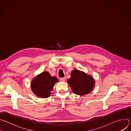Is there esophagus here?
I'll use <instances>...</instances> for the list:
<instances>
[{"label": "esophagus", "instance_id": "1", "mask_svg": "<svg viewBox=\"0 0 131 131\" xmlns=\"http://www.w3.org/2000/svg\"><path fill=\"white\" fill-rule=\"evenodd\" d=\"M65 79H66V78L65 77H64V78H61L60 79V80L62 81V82H64L65 81Z\"/></svg>", "mask_w": 131, "mask_h": 131}]
</instances>
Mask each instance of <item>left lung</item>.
I'll list each match as a JSON object with an SVG mask.
<instances>
[{
	"instance_id": "8db88e82",
	"label": "left lung",
	"mask_w": 131,
	"mask_h": 131,
	"mask_svg": "<svg viewBox=\"0 0 131 131\" xmlns=\"http://www.w3.org/2000/svg\"><path fill=\"white\" fill-rule=\"evenodd\" d=\"M67 83L74 94L83 96L93 90L95 81L90 74L76 69L71 71V77L67 80Z\"/></svg>"
}]
</instances>
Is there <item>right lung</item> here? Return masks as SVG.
<instances>
[{
  "instance_id": "right-lung-1",
  "label": "right lung",
  "mask_w": 131,
  "mask_h": 131,
  "mask_svg": "<svg viewBox=\"0 0 131 131\" xmlns=\"http://www.w3.org/2000/svg\"><path fill=\"white\" fill-rule=\"evenodd\" d=\"M59 79L51 76L48 71H43L32 80L30 87L34 94L40 98H48L51 95L54 84Z\"/></svg>"
}]
</instances>
